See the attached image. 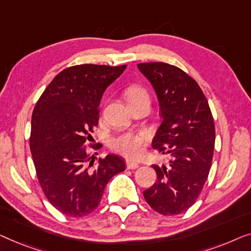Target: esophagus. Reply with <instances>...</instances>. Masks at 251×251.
Masks as SVG:
<instances>
[{
    "mask_svg": "<svg viewBox=\"0 0 251 251\" xmlns=\"http://www.w3.org/2000/svg\"><path fill=\"white\" fill-rule=\"evenodd\" d=\"M126 166H127V168H128V169H136L137 167H139V164H136V162H134V161L127 160Z\"/></svg>",
    "mask_w": 251,
    "mask_h": 251,
    "instance_id": "esophagus-1",
    "label": "esophagus"
}]
</instances>
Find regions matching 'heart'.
I'll use <instances>...</instances> for the list:
<instances>
[{
  "label": "heart",
  "instance_id": "1",
  "mask_svg": "<svg viewBox=\"0 0 251 251\" xmlns=\"http://www.w3.org/2000/svg\"><path fill=\"white\" fill-rule=\"evenodd\" d=\"M126 98L128 103L141 98H148L147 90L140 85L130 86L126 92ZM149 141V134L146 132H126L110 140L111 149L129 159H139L143 156L144 148Z\"/></svg>",
  "mask_w": 251,
  "mask_h": 251
}]
</instances>
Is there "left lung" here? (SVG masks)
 <instances>
[{
	"label": "left lung",
	"instance_id": "left-lung-1",
	"mask_svg": "<svg viewBox=\"0 0 251 251\" xmlns=\"http://www.w3.org/2000/svg\"><path fill=\"white\" fill-rule=\"evenodd\" d=\"M160 104L161 123L152 148L171 156L167 166L152 165L157 181L143 191L149 206L165 216L184 213L201 193L213 160L215 124L202 90L178 67L139 63Z\"/></svg>",
	"mask_w": 251,
	"mask_h": 251
}]
</instances>
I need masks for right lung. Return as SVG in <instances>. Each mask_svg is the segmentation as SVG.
<instances>
[{"mask_svg": "<svg viewBox=\"0 0 251 251\" xmlns=\"http://www.w3.org/2000/svg\"><path fill=\"white\" fill-rule=\"evenodd\" d=\"M125 68L68 67L35 105L29 146L36 175L49 202L66 216L83 217L97 209L108 182L125 171V161L117 154L99 158L94 167L95 157L87 149L99 150L102 144H86L98 126L102 94Z\"/></svg>", "mask_w": 251, "mask_h": 251, "instance_id": "add662e5", "label": "right lung"}]
</instances>
